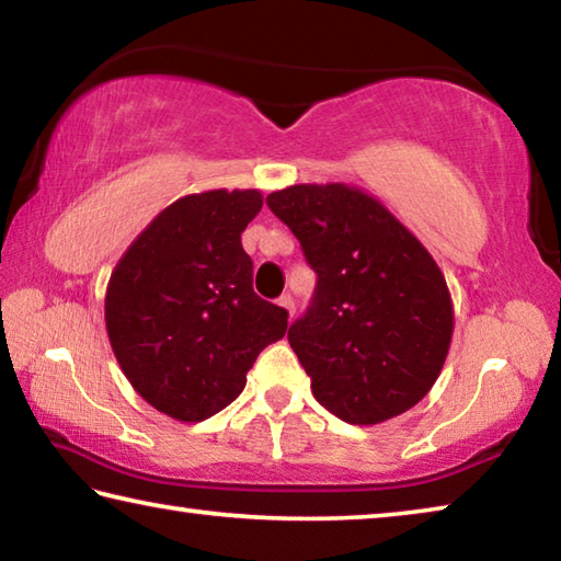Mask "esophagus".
<instances>
[{
  "label": "esophagus",
  "instance_id": "esophagus-1",
  "mask_svg": "<svg viewBox=\"0 0 561 561\" xmlns=\"http://www.w3.org/2000/svg\"><path fill=\"white\" fill-rule=\"evenodd\" d=\"M279 307L284 309V311H287V317H289V321L294 319V299L289 297V294H284V297H279Z\"/></svg>",
  "mask_w": 561,
  "mask_h": 561
}]
</instances>
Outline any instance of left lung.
<instances>
[{"mask_svg": "<svg viewBox=\"0 0 561 561\" xmlns=\"http://www.w3.org/2000/svg\"><path fill=\"white\" fill-rule=\"evenodd\" d=\"M267 205L319 274L309 311L289 327L317 401L351 425H378L423 401L455 327L433 254L356 185H289Z\"/></svg>", "mask_w": 561, "mask_h": 561, "instance_id": "obj_1", "label": "left lung"}]
</instances>
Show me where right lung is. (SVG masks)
Instances as JSON below:
<instances>
[{"mask_svg": "<svg viewBox=\"0 0 561 561\" xmlns=\"http://www.w3.org/2000/svg\"><path fill=\"white\" fill-rule=\"evenodd\" d=\"M260 190H205L160 210L111 272L106 331L140 398L197 423L242 393L254 358L287 331V311L252 289L242 232Z\"/></svg>", "mask_w": 561, "mask_h": 561, "instance_id": "add662e5", "label": "right lung"}]
</instances>
